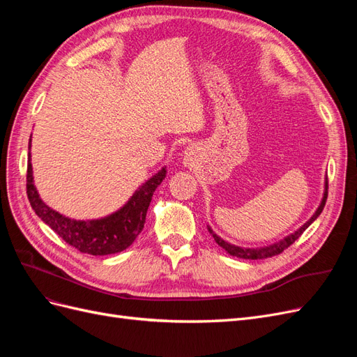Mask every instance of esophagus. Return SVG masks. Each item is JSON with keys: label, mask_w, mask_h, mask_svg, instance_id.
Wrapping results in <instances>:
<instances>
[{"label": "esophagus", "mask_w": 357, "mask_h": 357, "mask_svg": "<svg viewBox=\"0 0 357 357\" xmlns=\"http://www.w3.org/2000/svg\"><path fill=\"white\" fill-rule=\"evenodd\" d=\"M186 156H188V158H189V156H190V153H189V152H188V153H186Z\"/></svg>", "instance_id": "1"}]
</instances>
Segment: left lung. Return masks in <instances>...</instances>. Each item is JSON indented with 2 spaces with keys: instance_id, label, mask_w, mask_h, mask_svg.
<instances>
[{
  "instance_id": "obj_1",
  "label": "left lung",
  "mask_w": 357,
  "mask_h": 357,
  "mask_svg": "<svg viewBox=\"0 0 357 357\" xmlns=\"http://www.w3.org/2000/svg\"><path fill=\"white\" fill-rule=\"evenodd\" d=\"M326 199H328V178H326V183H325V193H323V199H321V202H320V205H319V208H317V211L312 214V218L304 225V226H301V228L298 229V231H295L294 234H290L289 236H286L284 240H282V241H278V243H275V244H271V245H266V247H261V248H244V247H238V245H232V244H229V243H226L225 240H222L219 235H215L213 231H211V228H208V231H210V234L213 235V238H214V241L218 243L222 248H225L226 252H228L231 256H235V257H240V259H266V257H273V256H277V255H280V253H283L286 248L289 247V245H291L294 244L299 236L304 234V231L308 228V226L314 222L319 215H320V213L323 211V207H325V204H326Z\"/></svg>"
}]
</instances>
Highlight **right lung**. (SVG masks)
Instances as JSON below:
<instances>
[{
    "instance_id": "1",
    "label": "right lung",
    "mask_w": 357,
    "mask_h": 357,
    "mask_svg": "<svg viewBox=\"0 0 357 357\" xmlns=\"http://www.w3.org/2000/svg\"><path fill=\"white\" fill-rule=\"evenodd\" d=\"M31 150V138H29ZM167 169L162 168L139 188L121 210L96 220H74L58 211L52 210L38 197L32 181L31 153L28 155L26 169V195L32 210L38 218L49 225L61 238L75 247L82 253L92 256H104L123 252L131 245L146 223L147 208L152 201L153 192L165 178Z\"/></svg>"
}]
</instances>
